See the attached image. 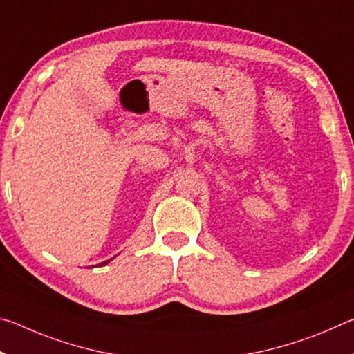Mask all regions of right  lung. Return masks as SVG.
I'll list each match as a JSON object with an SVG mask.
<instances>
[{"mask_svg":"<svg viewBox=\"0 0 354 354\" xmlns=\"http://www.w3.org/2000/svg\"><path fill=\"white\" fill-rule=\"evenodd\" d=\"M107 262H111V259H109V261H104L103 263H100V267H101V266H106V263H107Z\"/></svg>","mask_w":354,"mask_h":354,"instance_id":"obj_1","label":"right lung"}]
</instances>
